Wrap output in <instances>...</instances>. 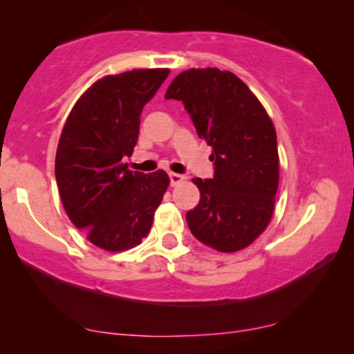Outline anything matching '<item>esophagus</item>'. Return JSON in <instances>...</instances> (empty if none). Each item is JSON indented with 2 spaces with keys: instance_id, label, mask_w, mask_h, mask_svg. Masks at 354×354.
<instances>
[{
  "instance_id": "1",
  "label": "esophagus",
  "mask_w": 354,
  "mask_h": 354,
  "mask_svg": "<svg viewBox=\"0 0 354 354\" xmlns=\"http://www.w3.org/2000/svg\"><path fill=\"white\" fill-rule=\"evenodd\" d=\"M169 180H171V185H172V187H176V185H178V183H180V182L185 180V177L180 176V174L171 172V174H169Z\"/></svg>"
}]
</instances>
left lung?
<instances>
[{"mask_svg": "<svg viewBox=\"0 0 354 354\" xmlns=\"http://www.w3.org/2000/svg\"><path fill=\"white\" fill-rule=\"evenodd\" d=\"M178 100L200 138L212 147V178H193L200 203L187 212L196 240L222 253L253 243L268 227L279 187L277 135L272 120L235 74L188 69L166 91Z\"/></svg>", "mask_w": 354, "mask_h": 354, "instance_id": "8db88e82", "label": "left lung"}]
</instances>
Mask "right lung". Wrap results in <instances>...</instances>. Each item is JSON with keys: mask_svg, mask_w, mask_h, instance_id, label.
<instances>
[{"mask_svg": "<svg viewBox=\"0 0 354 354\" xmlns=\"http://www.w3.org/2000/svg\"><path fill=\"white\" fill-rule=\"evenodd\" d=\"M169 69H135L106 75L80 96L56 151L55 176L64 209L100 248L122 251L151 229L169 185L164 171H127L143 106L156 95Z\"/></svg>", "mask_w": 354, "mask_h": 354, "instance_id": "obj_1", "label": "right lung"}]
</instances>
